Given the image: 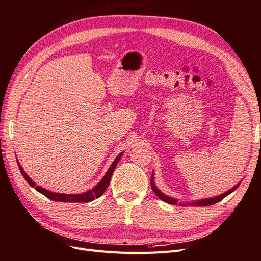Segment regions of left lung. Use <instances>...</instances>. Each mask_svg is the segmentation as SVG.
Returning a JSON list of instances; mask_svg holds the SVG:
<instances>
[{
    "instance_id": "1",
    "label": "left lung",
    "mask_w": 261,
    "mask_h": 261,
    "mask_svg": "<svg viewBox=\"0 0 261 261\" xmlns=\"http://www.w3.org/2000/svg\"><path fill=\"white\" fill-rule=\"evenodd\" d=\"M238 186H239V183H238L237 185L233 186V188H232L231 190L227 191L226 193H224V194H222V195H218V196L212 197V198H205V199L195 200V202L190 203V205H192V206H193V205H194V206H210V205H213V204H216V203L220 202V200H222L223 198H225L227 195H229L230 193H232L233 191H235V190L238 188ZM151 188H152L153 192L155 193V195H156L160 199H162L163 202L172 204V205H177V199L172 198V197H170V196H168V195L163 194V193H162L161 191H160L159 189H156V186H155V184H154V175H153V174H152V176H151ZM179 205H184V204H179ZM185 205H186V204H185Z\"/></svg>"
}]
</instances>
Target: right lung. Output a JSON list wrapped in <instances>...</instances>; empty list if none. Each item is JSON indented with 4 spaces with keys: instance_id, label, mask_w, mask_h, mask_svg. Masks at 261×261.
Returning <instances> with one entry per match:
<instances>
[{
    "instance_id": "obj_1",
    "label": "right lung",
    "mask_w": 261,
    "mask_h": 261,
    "mask_svg": "<svg viewBox=\"0 0 261 261\" xmlns=\"http://www.w3.org/2000/svg\"><path fill=\"white\" fill-rule=\"evenodd\" d=\"M123 154V153L121 152L120 154L116 158L115 161H113V163L111 164V166L109 168V170L107 171L106 175L102 177L101 181H100L95 188H93L92 190L90 191H87L85 193H83V194H62V193H53L50 191H47L45 190L43 188H41V186H36V184L32 181V179L29 177V175L26 174V173L24 172L23 168L21 165L18 164V168H19V171H21L22 175L24 176V178L26 179V182H28L32 188H35V190L39 193H42L43 195H45L46 197L50 198L51 200H55V202H64V203H88V202H91V200H93L95 198H98L101 196L103 193L106 192L107 188H108V185L110 183V178H111V175L113 173V170H115V168L117 166L118 162L120 158H121V155Z\"/></svg>"
}]
</instances>
